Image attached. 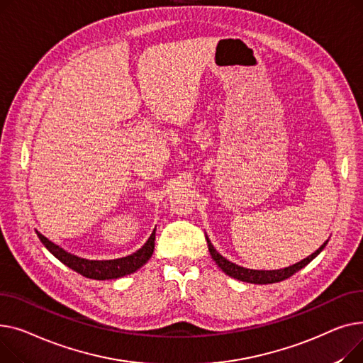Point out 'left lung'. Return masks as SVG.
Segmentation results:
<instances>
[{"instance_id":"obj_1","label":"left lung","mask_w":363,"mask_h":363,"mask_svg":"<svg viewBox=\"0 0 363 363\" xmlns=\"http://www.w3.org/2000/svg\"><path fill=\"white\" fill-rule=\"evenodd\" d=\"M206 238V242H208V249H209V253L212 259L216 261V264L230 277H233V279L236 280H240V281H246V283H252V284H272V283H279V281H283L286 279H289V277H291L293 274H296L297 271H301L302 268H305L312 259H315L319 253L323 252V249L327 246L328 240L319 247L318 250H315L312 255H309L308 258L302 259L301 262H297L294 265H290L287 268H283V269H269V271H265V269H249V268H243L240 265H236L230 262L228 259H225L223 255H220L217 252V249L212 246L211 240Z\"/></svg>"}]
</instances>
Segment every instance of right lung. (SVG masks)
<instances>
[{"label": "right lung", "mask_w": 363, "mask_h": 363, "mask_svg": "<svg viewBox=\"0 0 363 363\" xmlns=\"http://www.w3.org/2000/svg\"><path fill=\"white\" fill-rule=\"evenodd\" d=\"M39 240L42 242L54 257L61 261L64 265H67L73 271L79 272L80 275L86 277V279L92 280H111V279H120V277L129 275L135 271H138L140 267H143L149 258L152 257L154 247H155V228L151 236L146 240V243L136 250L135 253L129 255V257L118 258V259H110V261H91L79 258L76 255H72L48 240L45 236H42L39 231H36Z\"/></svg>", "instance_id": "obj_1"}]
</instances>
